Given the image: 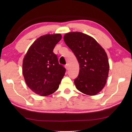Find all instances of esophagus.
<instances>
[{
  "label": "esophagus",
  "instance_id": "34e87169",
  "mask_svg": "<svg viewBox=\"0 0 132 132\" xmlns=\"http://www.w3.org/2000/svg\"><path fill=\"white\" fill-rule=\"evenodd\" d=\"M64 67H65V68H66V69L67 70H68L69 69V64H66Z\"/></svg>",
  "mask_w": 132,
  "mask_h": 132
}]
</instances>
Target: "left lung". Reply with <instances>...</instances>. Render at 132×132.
Instances as JSON below:
<instances>
[{"instance_id":"8db88e82","label":"left lung","mask_w":132,"mask_h":132,"mask_svg":"<svg viewBox=\"0 0 132 132\" xmlns=\"http://www.w3.org/2000/svg\"><path fill=\"white\" fill-rule=\"evenodd\" d=\"M63 40L79 64V75L74 80L76 88L89 96L96 95L108 76L109 65L104 49L94 38L82 32L66 33Z\"/></svg>"}]
</instances>
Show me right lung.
<instances>
[{
	"label": "right lung",
	"instance_id": "obj_1",
	"mask_svg": "<svg viewBox=\"0 0 132 132\" xmlns=\"http://www.w3.org/2000/svg\"><path fill=\"white\" fill-rule=\"evenodd\" d=\"M61 34L45 35L35 40L23 59V74L28 87L41 96H47L57 90L66 69L59 64L53 53L61 40Z\"/></svg>",
	"mask_w": 132,
	"mask_h": 132
}]
</instances>
